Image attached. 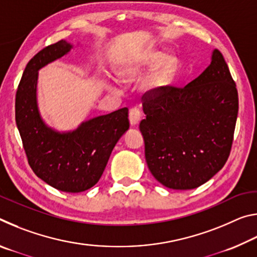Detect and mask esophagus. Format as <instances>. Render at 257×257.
<instances>
[{
  "label": "esophagus",
  "mask_w": 257,
  "mask_h": 257,
  "mask_svg": "<svg viewBox=\"0 0 257 257\" xmlns=\"http://www.w3.org/2000/svg\"><path fill=\"white\" fill-rule=\"evenodd\" d=\"M141 116H142V112L139 108L137 107H133L132 110L129 111V121H130V124L135 127V125H137L139 120H141Z\"/></svg>",
  "instance_id": "esophagus-1"
}]
</instances>
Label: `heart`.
Segmentation results:
<instances>
[{"mask_svg":"<svg viewBox=\"0 0 257 257\" xmlns=\"http://www.w3.org/2000/svg\"><path fill=\"white\" fill-rule=\"evenodd\" d=\"M150 79L152 88L161 89L170 85L179 70V59L175 55H165L164 52L151 50L129 60L120 69L119 75L122 80H130L142 71L155 68ZM113 87V86H111Z\"/></svg>","mask_w":257,"mask_h":257,"instance_id":"obj_1","label":"heart"}]
</instances>
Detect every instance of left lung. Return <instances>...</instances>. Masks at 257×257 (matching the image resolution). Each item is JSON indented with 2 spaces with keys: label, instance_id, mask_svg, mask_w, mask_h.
<instances>
[{
  "label": "left lung",
  "instance_id": "1",
  "mask_svg": "<svg viewBox=\"0 0 257 257\" xmlns=\"http://www.w3.org/2000/svg\"><path fill=\"white\" fill-rule=\"evenodd\" d=\"M146 163L163 186L187 190L205 184L229 158L238 115V92L220 51L184 88L164 87L143 98Z\"/></svg>",
  "mask_w": 257,
  "mask_h": 257
}]
</instances>
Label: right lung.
<instances>
[{"label":"right lung","instance_id":"right-lung-1","mask_svg":"<svg viewBox=\"0 0 257 257\" xmlns=\"http://www.w3.org/2000/svg\"><path fill=\"white\" fill-rule=\"evenodd\" d=\"M72 49L62 40L29 61L16 95V122L35 175L58 190L80 193L97 184L115 144L129 129V120L123 107L82 121L68 132L45 122L37 103L38 71Z\"/></svg>","mask_w":257,"mask_h":257}]
</instances>
